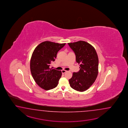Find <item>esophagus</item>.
<instances>
[{"instance_id": "34e87169", "label": "esophagus", "mask_w": 128, "mask_h": 128, "mask_svg": "<svg viewBox=\"0 0 128 128\" xmlns=\"http://www.w3.org/2000/svg\"><path fill=\"white\" fill-rule=\"evenodd\" d=\"M67 71L65 70H62V74H64L65 73H66Z\"/></svg>"}]
</instances>
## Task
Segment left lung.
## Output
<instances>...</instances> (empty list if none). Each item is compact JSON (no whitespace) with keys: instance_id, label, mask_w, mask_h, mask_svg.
<instances>
[{"instance_id":"8db88e82","label":"left lung","mask_w":128,"mask_h":128,"mask_svg":"<svg viewBox=\"0 0 128 128\" xmlns=\"http://www.w3.org/2000/svg\"><path fill=\"white\" fill-rule=\"evenodd\" d=\"M74 52L80 70L74 72L69 80L71 88L77 91L84 92L95 82L98 74V58L95 48L86 42L80 41L68 43Z\"/></svg>"}]
</instances>
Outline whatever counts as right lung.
I'll list each match as a JSON object with an SVG mask.
<instances>
[{"mask_svg": "<svg viewBox=\"0 0 128 128\" xmlns=\"http://www.w3.org/2000/svg\"><path fill=\"white\" fill-rule=\"evenodd\" d=\"M65 44L45 41L39 44L33 52L30 61L31 74L36 83L44 90L54 89L58 84L62 72L49 66Z\"/></svg>", "mask_w": 128, "mask_h": 128, "instance_id": "obj_1", "label": "right lung"}]
</instances>
